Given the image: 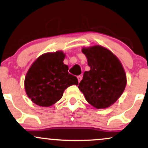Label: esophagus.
Returning a JSON list of instances; mask_svg holds the SVG:
<instances>
[{"label":"esophagus","mask_w":148,"mask_h":148,"mask_svg":"<svg viewBox=\"0 0 148 148\" xmlns=\"http://www.w3.org/2000/svg\"><path fill=\"white\" fill-rule=\"evenodd\" d=\"M77 79H78V81H79V83L80 81H81V79H82V76H77Z\"/></svg>","instance_id":"1"}]
</instances>
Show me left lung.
<instances>
[{
    "mask_svg": "<svg viewBox=\"0 0 148 148\" xmlns=\"http://www.w3.org/2000/svg\"><path fill=\"white\" fill-rule=\"evenodd\" d=\"M90 70L84 72L79 84V90L90 104L105 108L118 100L125 90L126 74L122 64L109 50L94 46L84 48Z\"/></svg>",
    "mask_w": 148,
    "mask_h": 148,
    "instance_id": "left-lung-1",
    "label": "left lung"
}]
</instances>
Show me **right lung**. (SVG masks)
<instances>
[{
	"instance_id": "obj_1",
	"label": "right lung",
	"mask_w": 148,
	"mask_h": 148,
	"mask_svg": "<svg viewBox=\"0 0 148 148\" xmlns=\"http://www.w3.org/2000/svg\"><path fill=\"white\" fill-rule=\"evenodd\" d=\"M62 51L43 54L28 69L25 78V89L28 97L40 106L48 107L59 101L66 88L78 85L76 76L68 72L63 63Z\"/></svg>"
}]
</instances>
